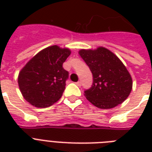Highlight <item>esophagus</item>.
<instances>
[{
  "label": "esophagus",
  "instance_id": "esophagus-1",
  "mask_svg": "<svg viewBox=\"0 0 152 152\" xmlns=\"http://www.w3.org/2000/svg\"><path fill=\"white\" fill-rule=\"evenodd\" d=\"M76 84L77 86H79V87H80V86H81V81H78L77 83H76Z\"/></svg>",
  "mask_w": 152,
  "mask_h": 152
}]
</instances>
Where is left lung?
<instances>
[{"mask_svg":"<svg viewBox=\"0 0 152 152\" xmlns=\"http://www.w3.org/2000/svg\"><path fill=\"white\" fill-rule=\"evenodd\" d=\"M79 53L93 76L92 85L84 91L87 99L100 109H111L122 103L132 91V80L121 60L104 47L80 50Z\"/></svg>","mask_w":152,"mask_h":152,"instance_id":"left-lung-1","label":"left lung"}]
</instances>
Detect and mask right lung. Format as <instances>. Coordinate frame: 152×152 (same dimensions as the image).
<instances>
[{
    "instance_id": "right-lung-1",
    "label": "right lung",
    "mask_w": 152,
    "mask_h": 152,
    "mask_svg": "<svg viewBox=\"0 0 152 152\" xmlns=\"http://www.w3.org/2000/svg\"><path fill=\"white\" fill-rule=\"evenodd\" d=\"M70 53L69 49L49 46L38 53L21 69L18 83L29 103L43 108L60 99L69 78V72L62 65Z\"/></svg>"
}]
</instances>
